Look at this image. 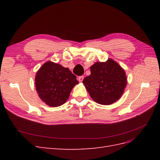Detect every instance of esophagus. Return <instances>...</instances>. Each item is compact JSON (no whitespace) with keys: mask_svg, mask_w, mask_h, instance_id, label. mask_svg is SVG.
Segmentation results:
<instances>
[{"mask_svg":"<svg viewBox=\"0 0 160 160\" xmlns=\"http://www.w3.org/2000/svg\"><path fill=\"white\" fill-rule=\"evenodd\" d=\"M83 79H84V76H79V77H78V80H79V82H82L83 81Z\"/></svg>","mask_w":160,"mask_h":160,"instance_id":"obj_1","label":"esophagus"}]
</instances>
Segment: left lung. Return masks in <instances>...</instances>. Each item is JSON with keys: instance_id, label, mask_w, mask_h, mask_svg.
Instances as JSON below:
<instances>
[{"instance_id": "obj_1", "label": "left lung", "mask_w": 160, "mask_h": 160, "mask_svg": "<svg viewBox=\"0 0 160 160\" xmlns=\"http://www.w3.org/2000/svg\"><path fill=\"white\" fill-rule=\"evenodd\" d=\"M90 69L91 75L85 77L83 83L91 98L101 105H110L118 101L127 84L124 70L111 59L97 62Z\"/></svg>"}]
</instances>
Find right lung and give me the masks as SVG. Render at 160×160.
Here are the masks:
<instances>
[{
  "instance_id": "add662e5",
  "label": "right lung",
  "mask_w": 160,
  "mask_h": 160,
  "mask_svg": "<svg viewBox=\"0 0 160 160\" xmlns=\"http://www.w3.org/2000/svg\"><path fill=\"white\" fill-rule=\"evenodd\" d=\"M79 82L68 68L48 61L35 77L36 90L41 100L51 107L64 104L73 87Z\"/></svg>"
}]
</instances>
